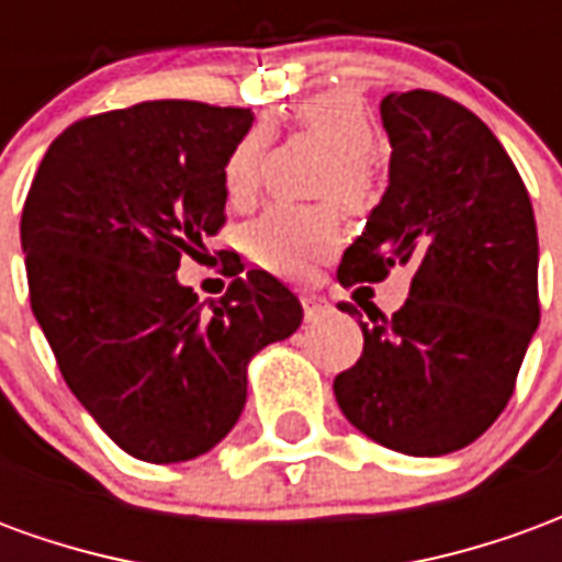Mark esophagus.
<instances>
[{
    "label": "esophagus",
    "instance_id": "34e87169",
    "mask_svg": "<svg viewBox=\"0 0 562 562\" xmlns=\"http://www.w3.org/2000/svg\"><path fill=\"white\" fill-rule=\"evenodd\" d=\"M301 304H304V313H306V316H316L318 310H322V306H325V301H322V297H318V294L304 292V294H301Z\"/></svg>",
    "mask_w": 562,
    "mask_h": 562
}]
</instances>
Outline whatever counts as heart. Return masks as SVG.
I'll return each instance as SVG.
<instances>
[{
  "instance_id": "obj_1",
  "label": "heart",
  "mask_w": 562,
  "mask_h": 562,
  "mask_svg": "<svg viewBox=\"0 0 562 562\" xmlns=\"http://www.w3.org/2000/svg\"><path fill=\"white\" fill-rule=\"evenodd\" d=\"M294 126L322 140L330 161L318 192L334 195L349 213H364L376 201V168L370 149L376 144V126L367 104L352 92H322L294 108ZM265 156V135L252 128L237 140L222 165V186L232 201H246L256 192ZM340 244V213L334 204H277L249 222L246 252L258 265L282 273H301L313 261L334 252Z\"/></svg>"
}]
</instances>
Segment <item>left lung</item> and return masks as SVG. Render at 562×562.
Here are the masks:
<instances>
[{
	"instance_id": "8db88e82",
	"label": "left lung",
	"mask_w": 562,
	"mask_h": 562,
	"mask_svg": "<svg viewBox=\"0 0 562 562\" xmlns=\"http://www.w3.org/2000/svg\"><path fill=\"white\" fill-rule=\"evenodd\" d=\"M382 126L389 192L337 280L349 289L413 268V285L394 316L361 322L364 352L334 394L379 446L436 458L475 442L512 401L539 325L536 216L515 161L470 108L430 90L391 92ZM340 310L358 313L346 301Z\"/></svg>"
}]
</instances>
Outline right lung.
I'll return each mask as SVG.
<instances>
[{
  "mask_svg": "<svg viewBox=\"0 0 562 562\" xmlns=\"http://www.w3.org/2000/svg\"><path fill=\"white\" fill-rule=\"evenodd\" d=\"M249 126V108L186 99L83 116L47 147L23 204L32 313L59 373L147 463L216 446L244 413L249 358L304 318L261 268L213 313L173 277L225 225L222 165Z\"/></svg>",
  "mask_w": 562,
  "mask_h": 562,
  "instance_id": "add662e5",
  "label": "right lung"
}]
</instances>
